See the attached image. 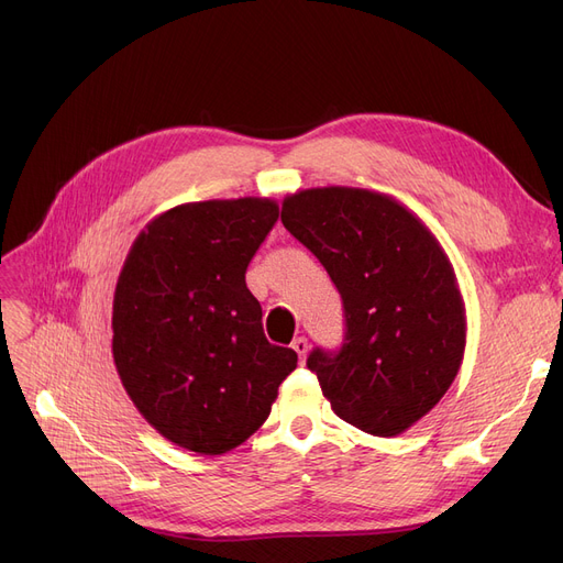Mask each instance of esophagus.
<instances>
[{"instance_id":"34e87169","label":"esophagus","mask_w":563,"mask_h":563,"mask_svg":"<svg viewBox=\"0 0 563 563\" xmlns=\"http://www.w3.org/2000/svg\"><path fill=\"white\" fill-rule=\"evenodd\" d=\"M291 349L299 353V361L301 363H306V356H308V349H310V344H308V340L306 338H297L291 342Z\"/></svg>"}]
</instances>
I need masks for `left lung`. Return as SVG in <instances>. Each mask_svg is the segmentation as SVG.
<instances>
[{"instance_id": "left-lung-1", "label": "left lung", "mask_w": 563, "mask_h": 563, "mask_svg": "<svg viewBox=\"0 0 563 563\" xmlns=\"http://www.w3.org/2000/svg\"><path fill=\"white\" fill-rule=\"evenodd\" d=\"M280 221L344 303V346L308 358L323 397L365 433L408 431L445 397L465 353V303L445 249L404 202L358 187L287 194Z\"/></svg>"}]
</instances>
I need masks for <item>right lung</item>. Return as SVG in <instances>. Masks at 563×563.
Listing matches in <instances>:
<instances>
[{
  "mask_svg": "<svg viewBox=\"0 0 563 563\" xmlns=\"http://www.w3.org/2000/svg\"><path fill=\"white\" fill-rule=\"evenodd\" d=\"M278 219L274 198L183 202L134 240L113 291L111 353L143 420L219 456L269 418L297 351L264 338L246 266Z\"/></svg>",
  "mask_w": 563,
  "mask_h": 563,
  "instance_id": "right-lung-1",
  "label": "right lung"
}]
</instances>
